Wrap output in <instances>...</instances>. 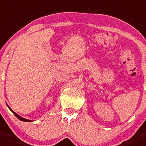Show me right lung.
<instances>
[{"label": "right lung", "instance_id": "1", "mask_svg": "<svg viewBox=\"0 0 146 146\" xmlns=\"http://www.w3.org/2000/svg\"><path fill=\"white\" fill-rule=\"evenodd\" d=\"M7 106H8V108H9V109H10V110H11V111H12V113H13V114H14V115H15V116H16V117H17V118H18V119H19V120H21V121H25V122H31V121H31V120H28V119H25V118H22V117H21V116H20V115H18V114H17V113H15V112H14V111H13L12 109H11V108H10V107H9V106H8V104H7Z\"/></svg>", "mask_w": 146, "mask_h": 146}]
</instances>
